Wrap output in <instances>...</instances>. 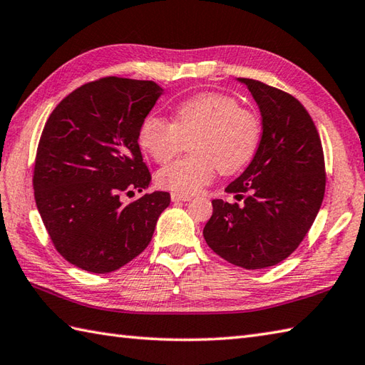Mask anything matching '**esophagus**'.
I'll list each match as a JSON object with an SVG mask.
<instances>
[{
	"instance_id": "obj_1",
	"label": "esophagus",
	"mask_w": 365,
	"mask_h": 365,
	"mask_svg": "<svg viewBox=\"0 0 365 365\" xmlns=\"http://www.w3.org/2000/svg\"><path fill=\"white\" fill-rule=\"evenodd\" d=\"M170 199H173V202H188L192 197L191 196H185V195H177V192H173L170 195Z\"/></svg>"
}]
</instances>
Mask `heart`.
I'll list each match as a JSON object with an SVG mask.
<instances>
[{"label": "heart", "mask_w": 365, "mask_h": 365, "mask_svg": "<svg viewBox=\"0 0 365 365\" xmlns=\"http://www.w3.org/2000/svg\"><path fill=\"white\" fill-rule=\"evenodd\" d=\"M260 136L257 113L221 92H200L183 100L175 106L174 122L157 114L145 115L138 131L141 149L157 163L173 160L192 141V157L169 163L157 173L160 188L185 196L210 185L218 169L234 174L245 168Z\"/></svg>", "instance_id": "b5f03b06"}]
</instances>
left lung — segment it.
I'll return each mask as SVG.
<instances>
[{
  "label": "left lung",
  "mask_w": 365,
  "mask_h": 365,
  "mask_svg": "<svg viewBox=\"0 0 365 365\" xmlns=\"http://www.w3.org/2000/svg\"><path fill=\"white\" fill-rule=\"evenodd\" d=\"M240 81L260 108L263 133L251 165L226 188L242 204L212 200L204 238L224 260L259 269L277 265L304 240L327 173L320 135L299 100L257 80Z\"/></svg>",
  "instance_id": "1"
}]
</instances>
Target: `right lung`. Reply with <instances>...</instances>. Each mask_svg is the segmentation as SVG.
<instances>
[{
  "label": "right lung",
  "instance_id": "right-lung-1",
  "mask_svg": "<svg viewBox=\"0 0 365 365\" xmlns=\"http://www.w3.org/2000/svg\"><path fill=\"white\" fill-rule=\"evenodd\" d=\"M163 89L153 81L105 76L54 108L37 145L33 188L53 246L72 265L111 273L150 243L165 191L122 202L150 183L138 131Z\"/></svg>",
  "mask_w": 365,
  "mask_h": 365
}]
</instances>
